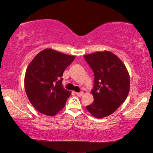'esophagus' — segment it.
<instances>
[{"mask_svg":"<svg viewBox=\"0 0 153 153\" xmlns=\"http://www.w3.org/2000/svg\"><path fill=\"white\" fill-rule=\"evenodd\" d=\"M76 94H77V97H82V95H83V92H76Z\"/></svg>","mask_w":153,"mask_h":153,"instance_id":"34e87169","label":"esophagus"}]
</instances>
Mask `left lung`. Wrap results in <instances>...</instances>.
I'll list each match as a JSON object with an SVG mask.
<instances>
[{"instance_id": "left-lung-1", "label": "left lung", "mask_w": 153, "mask_h": 153, "mask_svg": "<svg viewBox=\"0 0 153 153\" xmlns=\"http://www.w3.org/2000/svg\"><path fill=\"white\" fill-rule=\"evenodd\" d=\"M94 75L91 90L94 101L86 108L96 118L115 112L125 101L129 91V76L123 62L108 51L84 55Z\"/></svg>"}]
</instances>
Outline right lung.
<instances>
[{"mask_svg": "<svg viewBox=\"0 0 153 153\" xmlns=\"http://www.w3.org/2000/svg\"><path fill=\"white\" fill-rule=\"evenodd\" d=\"M75 59L51 48L41 51L28 65L25 76V90L36 109L53 116L62 110L71 92L62 85L65 69Z\"/></svg>", "mask_w": 153, "mask_h": 153, "instance_id": "add662e5", "label": "right lung"}]
</instances>
